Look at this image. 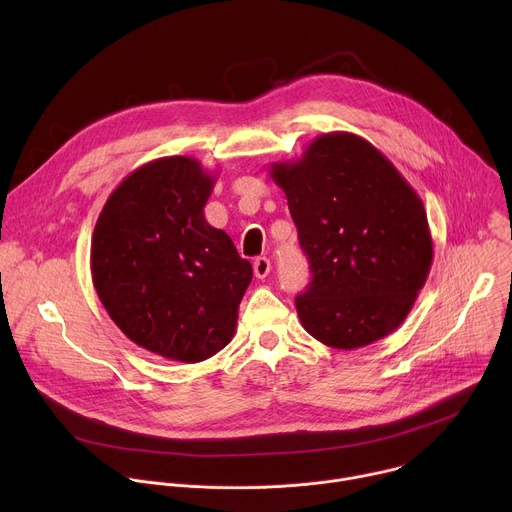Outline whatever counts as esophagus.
I'll return each mask as SVG.
<instances>
[{
    "label": "esophagus",
    "instance_id": "esophagus-1",
    "mask_svg": "<svg viewBox=\"0 0 512 512\" xmlns=\"http://www.w3.org/2000/svg\"><path fill=\"white\" fill-rule=\"evenodd\" d=\"M253 271H255V277H259V279L267 277L271 271V261L267 257H257L253 263Z\"/></svg>",
    "mask_w": 512,
    "mask_h": 512
}]
</instances>
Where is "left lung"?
Instances as JSON below:
<instances>
[{"mask_svg": "<svg viewBox=\"0 0 512 512\" xmlns=\"http://www.w3.org/2000/svg\"><path fill=\"white\" fill-rule=\"evenodd\" d=\"M308 255L312 283L296 298L302 326L330 348L354 350L395 332L433 261L419 194L373 143L318 135L298 160L273 162Z\"/></svg>", "mask_w": 512, "mask_h": 512, "instance_id": "1", "label": "left lung"}]
</instances>
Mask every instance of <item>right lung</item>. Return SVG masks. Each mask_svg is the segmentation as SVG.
<instances>
[{
	"instance_id": "obj_1",
	"label": "right lung",
	"mask_w": 512,
	"mask_h": 512,
	"mask_svg": "<svg viewBox=\"0 0 512 512\" xmlns=\"http://www.w3.org/2000/svg\"><path fill=\"white\" fill-rule=\"evenodd\" d=\"M214 182L188 156L143 164L111 192L91 241L93 285L117 328L186 364L233 340L253 277L231 237L206 223Z\"/></svg>"
}]
</instances>
